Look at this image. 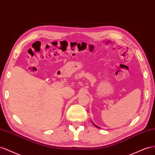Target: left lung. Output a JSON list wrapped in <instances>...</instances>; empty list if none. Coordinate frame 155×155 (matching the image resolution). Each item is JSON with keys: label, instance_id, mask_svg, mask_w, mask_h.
<instances>
[{"label": "left lung", "instance_id": "1", "mask_svg": "<svg viewBox=\"0 0 155 155\" xmlns=\"http://www.w3.org/2000/svg\"><path fill=\"white\" fill-rule=\"evenodd\" d=\"M92 123H93V124H94V125L95 126H96V128H99V129H100V127H99V126H97V125H96V124H94V123L93 122H92Z\"/></svg>", "mask_w": 155, "mask_h": 155}]
</instances>
